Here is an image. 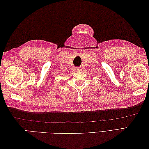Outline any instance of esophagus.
<instances>
[{
    "mask_svg": "<svg viewBox=\"0 0 149 149\" xmlns=\"http://www.w3.org/2000/svg\"><path fill=\"white\" fill-rule=\"evenodd\" d=\"M74 70H75L76 71H80L81 70H80V68H78V67H76V68H74Z\"/></svg>",
    "mask_w": 149,
    "mask_h": 149,
    "instance_id": "esophagus-1",
    "label": "esophagus"
}]
</instances>
